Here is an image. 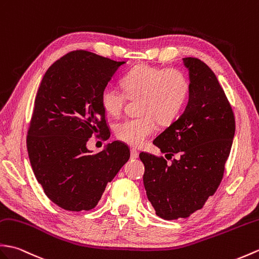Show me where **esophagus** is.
Wrapping results in <instances>:
<instances>
[{
  "label": "esophagus",
  "instance_id": "esophagus-1",
  "mask_svg": "<svg viewBox=\"0 0 259 259\" xmlns=\"http://www.w3.org/2000/svg\"><path fill=\"white\" fill-rule=\"evenodd\" d=\"M139 157V152L136 149H131V159H137Z\"/></svg>",
  "mask_w": 259,
  "mask_h": 259
}]
</instances>
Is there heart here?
<instances>
[{"instance_id":"heart-1","label":"heart","mask_w":259,"mask_h":259,"mask_svg":"<svg viewBox=\"0 0 259 259\" xmlns=\"http://www.w3.org/2000/svg\"><path fill=\"white\" fill-rule=\"evenodd\" d=\"M125 92L111 85L101 90L100 102L110 116L121 113L128 97L140 98V117L128 118L116 125L119 140L139 147L151 137L158 121L167 124L176 120L189 99L191 83L184 71L141 64L129 70L121 79Z\"/></svg>"}]
</instances>
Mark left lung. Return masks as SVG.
Segmentation results:
<instances>
[{
    "label": "left lung",
    "instance_id": "left-lung-1",
    "mask_svg": "<svg viewBox=\"0 0 259 259\" xmlns=\"http://www.w3.org/2000/svg\"><path fill=\"white\" fill-rule=\"evenodd\" d=\"M191 90L183 113L153 140L165 158L141 152L143 184L155 214L186 219L201 209L223 179L235 135V118L223 88L208 66L183 58Z\"/></svg>",
    "mask_w": 259,
    "mask_h": 259
}]
</instances>
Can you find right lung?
<instances>
[{"mask_svg": "<svg viewBox=\"0 0 259 259\" xmlns=\"http://www.w3.org/2000/svg\"><path fill=\"white\" fill-rule=\"evenodd\" d=\"M124 62L74 51L47 69L27 132L33 172L47 197L64 209L89 211L130 158L128 146L109 143L92 154L87 141L108 129L101 90Z\"/></svg>", "mask_w": 259, "mask_h": 259, "instance_id": "obj_1", "label": "right lung"}]
</instances>
